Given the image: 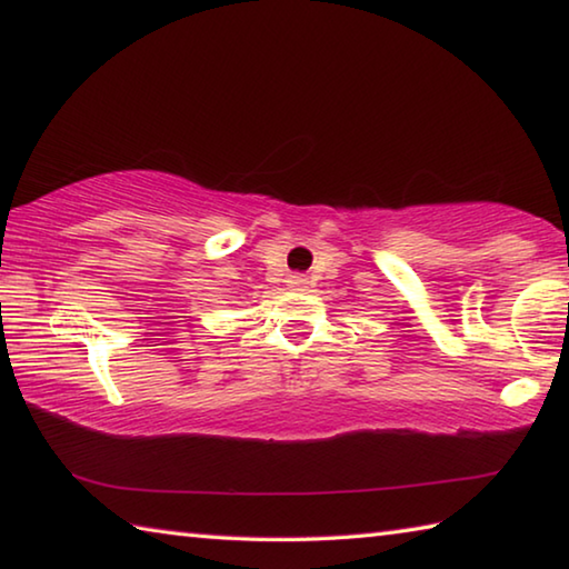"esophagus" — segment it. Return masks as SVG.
<instances>
[{
	"label": "esophagus",
	"instance_id": "1",
	"mask_svg": "<svg viewBox=\"0 0 569 569\" xmlns=\"http://www.w3.org/2000/svg\"><path fill=\"white\" fill-rule=\"evenodd\" d=\"M306 283H308V278L306 276H288V286L291 288H296V291H301V288H306Z\"/></svg>",
	"mask_w": 569,
	"mask_h": 569
}]
</instances>
